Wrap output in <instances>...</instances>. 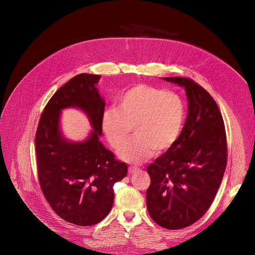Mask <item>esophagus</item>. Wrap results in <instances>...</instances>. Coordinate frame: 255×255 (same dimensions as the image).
<instances>
[{
  "mask_svg": "<svg viewBox=\"0 0 255 255\" xmlns=\"http://www.w3.org/2000/svg\"><path fill=\"white\" fill-rule=\"evenodd\" d=\"M128 170H129V173H136L140 170V168L136 167V166H129Z\"/></svg>",
  "mask_w": 255,
  "mask_h": 255,
  "instance_id": "34e87169",
  "label": "esophagus"
}]
</instances>
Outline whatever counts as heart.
<instances>
[{
    "label": "heart",
    "mask_w": 255,
    "mask_h": 255,
    "mask_svg": "<svg viewBox=\"0 0 255 255\" xmlns=\"http://www.w3.org/2000/svg\"><path fill=\"white\" fill-rule=\"evenodd\" d=\"M186 106L179 94L139 84L122 94L117 107H106L101 128L115 150H119L133 128L135 136L119 152L131 163H142L157 154L170 150L183 130Z\"/></svg>",
    "instance_id": "1"
}]
</instances>
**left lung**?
<instances>
[{
	"label": "left lung",
	"mask_w": 255,
	"mask_h": 255,
	"mask_svg": "<svg viewBox=\"0 0 255 255\" xmlns=\"http://www.w3.org/2000/svg\"><path fill=\"white\" fill-rule=\"evenodd\" d=\"M164 79L185 88L189 112L176 144L146 168L151 177L146 208L160 226L181 230L202 218L215 198L227 141L221 112L209 92L191 78Z\"/></svg>",
	"instance_id": "8db88e82"
}]
</instances>
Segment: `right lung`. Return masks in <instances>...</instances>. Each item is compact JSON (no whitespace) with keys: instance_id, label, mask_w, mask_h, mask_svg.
Returning <instances> with one entry per match:
<instances>
[{"instance_id":"1","label":"right lung","mask_w":255,"mask_h":255,"mask_svg":"<svg viewBox=\"0 0 255 255\" xmlns=\"http://www.w3.org/2000/svg\"><path fill=\"white\" fill-rule=\"evenodd\" d=\"M100 75L82 73L62 86L40 117L35 150L40 188L62 219L79 226L103 220L113 207V186L127 175V165L99 141L105 101L96 89ZM76 106L88 115L94 131L84 143L60 135L58 118L65 107Z\"/></svg>"}]
</instances>
